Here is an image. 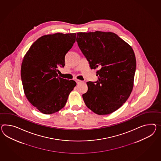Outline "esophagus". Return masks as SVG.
Returning <instances> with one entry per match:
<instances>
[{"mask_svg": "<svg viewBox=\"0 0 161 161\" xmlns=\"http://www.w3.org/2000/svg\"><path fill=\"white\" fill-rule=\"evenodd\" d=\"M75 81H76V82H77V84H80V82H82V81H81V80H75Z\"/></svg>", "mask_w": 161, "mask_h": 161, "instance_id": "esophagus-1", "label": "esophagus"}]
</instances>
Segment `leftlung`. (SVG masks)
I'll list each match as a JSON object with an SVG mask.
<instances>
[{
	"label": "left lung",
	"mask_w": 161,
	"mask_h": 161,
	"mask_svg": "<svg viewBox=\"0 0 161 161\" xmlns=\"http://www.w3.org/2000/svg\"><path fill=\"white\" fill-rule=\"evenodd\" d=\"M76 41L91 69H99L98 80L86 82L84 101L95 114L113 113L125 103L133 88L136 59L132 47L111 32H78Z\"/></svg>",
	"instance_id": "8db88e82"
}]
</instances>
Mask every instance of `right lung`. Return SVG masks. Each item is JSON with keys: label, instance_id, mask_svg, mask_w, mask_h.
<instances>
[{"label": "right lung", "instance_id": "obj_1", "mask_svg": "<svg viewBox=\"0 0 161 161\" xmlns=\"http://www.w3.org/2000/svg\"><path fill=\"white\" fill-rule=\"evenodd\" d=\"M75 33L42 36L32 43L24 57L21 77L28 101L41 113L54 114L66 103L76 86L74 80L59 77L65 55L75 41Z\"/></svg>", "mask_w": 161, "mask_h": 161}]
</instances>
